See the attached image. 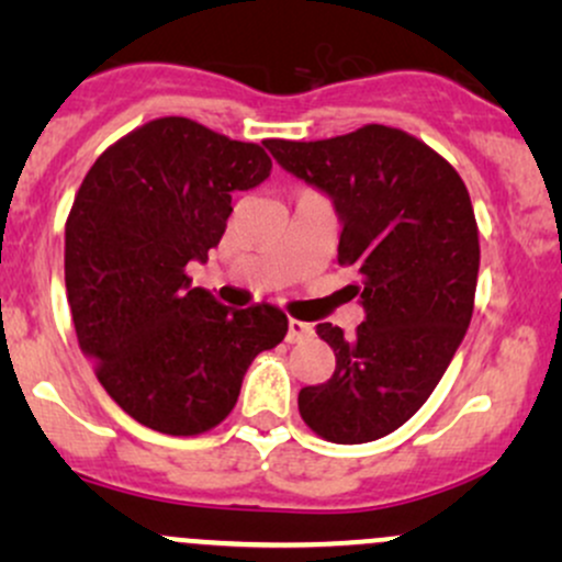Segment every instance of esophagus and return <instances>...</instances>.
Instances as JSON below:
<instances>
[{
  "mask_svg": "<svg viewBox=\"0 0 562 562\" xmlns=\"http://www.w3.org/2000/svg\"><path fill=\"white\" fill-rule=\"evenodd\" d=\"M314 333V327L308 322L301 319H288V344H299V340L308 338Z\"/></svg>",
  "mask_w": 562,
  "mask_h": 562,
  "instance_id": "esophagus-1",
  "label": "esophagus"
}]
</instances>
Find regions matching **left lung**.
Returning a JSON list of instances; mask_svg holds the SVG:
<instances>
[{"label":"left lung","mask_w":562,"mask_h":562,"mask_svg":"<svg viewBox=\"0 0 562 562\" xmlns=\"http://www.w3.org/2000/svg\"><path fill=\"white\" fill-rule=\"evenodd\" d=\"M263 145L333 200L338 261L362 274L351 290L364 322L353 335L317 325L335 372L301 389L299 412L333 443L375 441L428 402L468 333L481 261L468 187L402 128L370 124L333 139Z\"/></svg>","instance_id":"obj_1"}]
</instances>
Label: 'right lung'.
Here are the masks:
<instances>
[{"mask_svg":"<svg viewBox=\"0 0 562 562\" xmlns=\"http://www.w3.org/2000/svg\"><path fill=\"white\" fill-rule=\"evenodd\" d=\"M269 171L261 145L169 115L108 147L79 187L66 224L76 338L108 396L158 434L222 423L250 362L285 338L280 308L222 306L184 272L222 240L232 192Z\"/></svg>","mask_w":562,"mask_h":562,"instance_id":"add662e5","label":"right lung"}]
</instances>
